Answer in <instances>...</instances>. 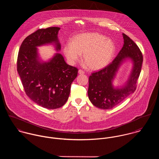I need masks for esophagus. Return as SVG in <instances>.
<instances>
[{
  "instance_id": "obj_1",
  "label": "esophagus",
  "mask_w": 159,
  "mask_h": 159,
  "mask_svg": "<svg viewBox=\"0 0 159 159\" xmlns=\"http://www.w3.org/2000/svg\"><path fill=\"white\" fill-rule=\"evenodd\" d=\"M78 73H79V74H81V75H83V74L84 73V71L83 70L80 69V70H78Z\"/></svg>"
}]
</instances>
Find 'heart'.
Instances as JSON below:
<instances>
[{
  "label": "heart",
  "mask_w": 159,
  "mask_h": 159,
  "mask_svg": "<svg viewBox=\"0 0 159 159\" xmlns=\"http://www.w3.org/2000/svg\"><path fill=\"white\" fill-rule=\"evenodd\" d=\"M64 52L72 63L78 61L81 54L86 67L92 70L105 67L111 61L115 52V45L110 39L97 32L76 35L72 43L66 44Z\"/></svg>",
  "instance_id": "obj_1"
}]
</instances>
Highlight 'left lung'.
Returning a JSON list of instances; mask_svg holds the SVG:
<instances>
[{
	"instance_id": "obj_1",
	"label": "left lung",
	"mask_w": 159,
	"mask_h": 159,
	"mask_svg": "<svg viewBox=\"0 0 159 159\" xmlns=\"http://www.w3.org/2000/svg\"><path fill=\"white\" fill-rule=\"evenodd\" d=\"M124 44L112 62L100 70L91 73L89 78L88 97L91 103L103 110L112 109L120 103L136 89L137 80L141 70L143 57L136 43L123 34ZM126 58H131L134 68L126 86L121 89H114L111 83L120 63Z\"/></svg>"
}]
</instances>
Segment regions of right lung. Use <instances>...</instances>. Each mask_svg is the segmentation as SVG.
I'll use <instances>...</instances> for the list:
<instances>
[{
  "label": "right lung",
  "instance_id": "1",
  "mask_svg": "<svg viewBox=\"0 0 159 159\" xmlns=\"http://www.w3.org/2000/svg\"><path fill=\"white\" fill-rule=\"evenodd\" d=\"M59 27L39 29L27 36L21 45L17 59V71L27 95L35 103L47 109H56L67 101L71 84L78 70L66 64L61 54H56L48 62L38 60L37 46L55 42Z\"/></svg>",
  "mask_w": 159,
  "mask_h": 159
}]
</instances>
